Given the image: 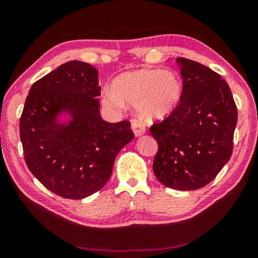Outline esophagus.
<instances>
[{
	"label": "esophagus",
	"mask_w": 258,
	"mask_h": 258,
	"mask_svg": "<svg viewBox=\"0 0 258 258\" xmlns=\"http://www.w3.org/2000/svg\"><path fill=\"white\" fill-rule=\"evenodd\" d=\"M132 131H133L135 137H141L142 134H145L146 127H145V125L141 123V121L133 120L132 121Z\"/></svg>",
	"instance_id": "34e87169"
}]
</instances>
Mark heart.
<instances>
[{
    "label": "heart",
    "instance_id": "b5f03b06",
    "mask_svg": "<svg viewBox=\"0 0 258 258\" xmlns=\"http://www.w3.org/2000/svg\"><path fill=\"white\" fill-rule=\"evenodd\" d=\"M183 94L181 77L174 72L141 69L119 76L113 89L104 91V103L121 108L124 102L137 104L139 116L148 121L168 117L177 108Z\"/></svg>",
    "mask_w": 258,
    "mask_h": 258
}]
</instances>
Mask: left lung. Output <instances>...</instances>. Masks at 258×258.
Segmentation results:
<instances>
[{
	"mask_svg": "<svg viewBox=\"0 0 258 258\" xmlns=\"http://www.w3.org/2000/svg\"><path fill=\"white\" fill-rule=\"evenodd\" d=\"M175 61L183 94L174 112L150 127L158 143L152 167L161 184L187 191L212 182L229 161L238 110L217 73L190 59Z\"/></svg>",
	"mask_w": 258,
	"mask_h": 258,
	"instance_id": "left-lung-1",
	"label": "left lung"
}]
</instances>
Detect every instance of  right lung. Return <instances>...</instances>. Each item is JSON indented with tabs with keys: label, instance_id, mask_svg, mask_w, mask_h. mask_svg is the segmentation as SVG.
Returning a JSON list of instances; mask_svg holds the SVG:
<instances>
[{
	"label": "right lung",
	"instance_id": "right-lung-1",
	"mask_svg": "<svg viewBox=\"0 0 258 258\" xmlns=\"http://www.w3.org/2000/svg\"><path fill=\"white\" fill-rule=\"evenodd\" d=\"M98 71L73 60L30 87L20 117L25 161L46 189L83 199L106 184L118 152L134 133L128 120L108 123L100 116ZM61 112L71 115L57 123Z\"/></svg>",
	"mask_w": 258,
	"mask_h": 258
}]
</instances>
